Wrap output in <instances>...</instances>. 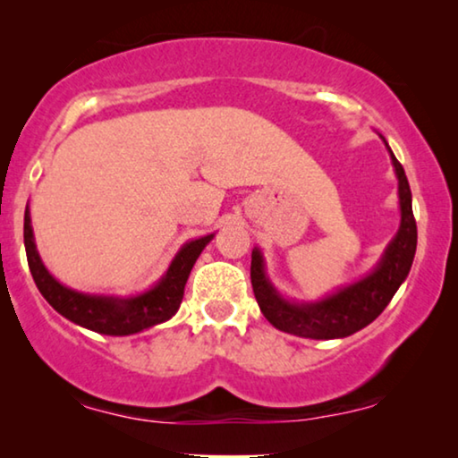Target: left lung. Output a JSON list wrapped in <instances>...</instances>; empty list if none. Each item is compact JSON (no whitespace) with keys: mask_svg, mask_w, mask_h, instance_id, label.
I'll return each instance as SVG.
<instances>
[{"mask_svg":"<svg viewBox=\"0 0 458 458\" xmlns=\"http://www.w3.org/2000/svg\"><path fill=\"white\" fill-rule=\"evenodd\" d=\"M384 143L387 152H390L394 173H396L398 179V233L387 243V248L371 273H367L365 277L354 281V284L340 287L329 296L315 300V302H296V300L285 298L268 279L265 256H262L260 248H254L250 279H252L256 302H259L262 315L267 317V321L273 327L298 337H310V340L348 337L367 327L369 323H373L390 304L403 281L409 277L417 250V223L415 216H412V196L403 165L396 160L386 140Z\"/></svg>","mask_w":458,"mask_h":458,"instance_id":"1","label":"left lung"}]
</instances>
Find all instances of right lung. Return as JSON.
Returning a JSON list of instances; mask_svg holds the SVG:
<instances>
[{"instance_id": "obj_1", "label": "right lung", "mask_w": 458, "mask_h": 458, "mask_svg": "<svg viewBox=\"0 0 458 458\" xmlns=\"http://www.w3.org/2000/svg\"><path fill=\"white\" fill-rule=\"evenodd\" d=\"M212 237L215 233L185 242L174 254L166 273L149 290L133 296H104V293L71 290L47 271L37 250L29 206L24 210V248H27L30 275L41 296L68 321L104 335H133L174 317L183 300L187 277Z\"/></svg>"}]
</instances>
